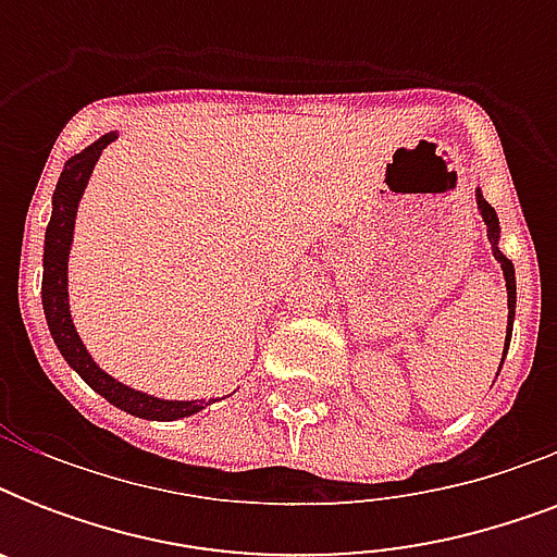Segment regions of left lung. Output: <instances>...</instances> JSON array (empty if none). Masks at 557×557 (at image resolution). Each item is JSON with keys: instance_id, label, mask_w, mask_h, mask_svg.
<instances>
[{"instance_id": "obj_1", "label": "left lung", "mask_w": 557, "mask_h": 557, "mask_svg": "<svg viewBox=\"0 0 557 557\" xmlns=\"http://www.w3.org/2000/svg\"><path fill=\"white\" fill-rule=\"evenodd\" d=\"M476 210H480V216H483L485 222V231H488V239H492L494 245H497V239H500V222H497V213H494V208L488 205V201L483 199V193L476 190ZM494 257H497V262H500L503 269V277H506V292H509V335H506V352H509V341H511V323H515V265H511V260H506L497 248H494ZM506 352H503V358H506ZM503 367V361H500Z\"/></svg>"}]
</instances>
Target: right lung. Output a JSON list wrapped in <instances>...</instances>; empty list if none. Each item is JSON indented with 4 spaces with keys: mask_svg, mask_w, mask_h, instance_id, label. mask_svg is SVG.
<instances>
[{
    "mask_svg": "<svg viewBox=\"0 0 557 557\" xmlns=\"http://www.w3.org/2000/svg\"><path fill=\"white\" fill-rule=\"evenodd\" d=\"M109 141H115V133L103 135L98 141L86 147L83 152L72 156L65 161L60 182H57L54 199H51V222L46 227V253H42V309H46L48 330L54 338L57 349L63 352L69 367L77 370L86 384L95 393L107 398L109 405L121 407L126 413L138 416V419H159V422H173V419H185L193 416L201 407H208L210 401H164V398L147 396L138 389L126 387L121 381L100 370L86 347L77 338L72 323V312H69V288H65V269H69V248H72V231L74 216H77V201L83 196V187L89 182L91 170L98 164L100 152Z\"/></svg>",
    "mask_w": 557,
    "mask_h": 557,
    "instance_id": "obj_1",
    "label": "right lung"
}]
</instances>
